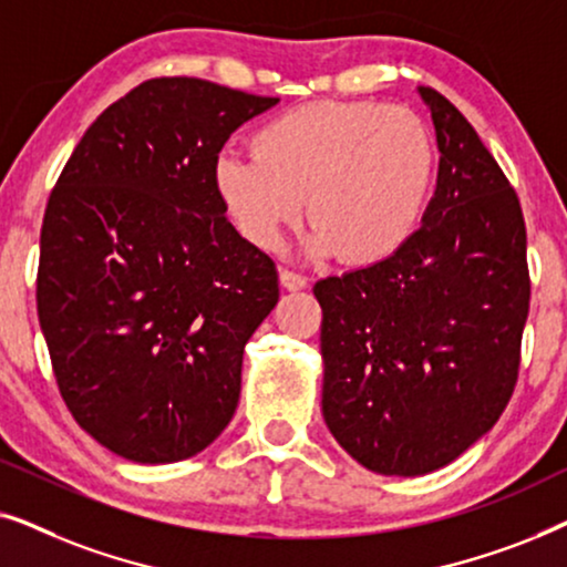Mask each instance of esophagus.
Wrapping results in <instances>:
<instances>
[{
  "instance_id": "34e87169",
  "label": "esophagus",
  "mask_w": 567,
  "mask_h": 567,
  "mask_svg": "<svg viewBox=\"0 0 567 567\" xmlns=\"http://www.w3.org/2000/svg\"><path fill=\"white\" fill-rule=\"evenodd\" d=\"M281 284H284V289L299 291V289H305V286H307V276L297 274V270L284 268V270H281Z\"/></svg>"
}]
</instances>
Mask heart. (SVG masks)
<instances>
[{
	"label": "heart",
	"mask_w": 567,
	"mask_h": 567,
	"mask_svg": "<svg viewBox=\"0 0 567 567\" xmlns=\"http://www.w3.org/2000/svg\"><path fill=\"white\" fill-rule=\"evenodd\" d=\"M255 152H224L214 185L247 243L276 247L305 208V252L351 262L392 255L429 198L433 138L413 111L371 100H317L268 121Z\"/></svg>",
	"instance_id": "heart-1"
}]
</instances>
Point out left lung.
<instances>
[{
  "label": "left lung",
  "instance_id": "8db88e82",
  "mask_svg": "<svg viewBox=\"0 0 567 567\" xmlns=\"http://www.w3.org/2000/svg\"><path fill=\"white\" fill-rule=\"evenodd\" d=\"M441 152L421 229L390 258L315 284L322 307V415L379 475L446 467L506 410L529 315L516 190L470 121L431 87Z\"/></svg>",
  "mask_w": 567,
  "mask_h": 567
}]
</instances>
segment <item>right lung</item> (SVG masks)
<instances>
[{
	"label": "right lung",
	"mask_w": 567,
	"mask_h": 567,
	"mask_svg": "<svg viewBox=\"0 0 567 567\" xmlns=\"http://www.w3.org/2000/svg\"><path fill=\"white\" fill-rule=\"evenodd\" d=\"M276 103L196 76L146 80L97 115L51 190L38 320L69 413L123 460H188L235 415L278 274L231 227L214 167Z\"/></svg>",
	"instance_id": "add662e5"
}]
</instances>
